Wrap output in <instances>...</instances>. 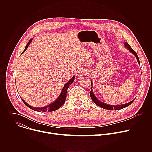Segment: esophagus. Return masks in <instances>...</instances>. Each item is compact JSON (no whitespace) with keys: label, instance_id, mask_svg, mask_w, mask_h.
Segmentation results:
<instances>
[{"label":"esophagus","instance_id":"obj_1","mask_svg":"<svg viewBox=\"0 0 152 152\" xmlns=\"http://www.w3.org/2000/svg\"><path fill=\"white\" fill-rule=\"evenodd\" d=\"M86 74H87V72H86V70L85 69H81L80 70H79L77 74V76L79 77H81L82 76H85L86 75Z\"/></svg>","mask_w":152,"mask_h":152}]
</instances>
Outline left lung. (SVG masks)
I'll list each match as a JSON object with an SVG mask.
<instances>
[{"label":"left lung","instance_id":"obj_1","mask_svg":"<svg viewBox=\"0 0 152 152\" xmlns=\"http://www.w3.org/2000/svg\"><path fill=\"white\" fill-rule=\"evenodd\" d=\"M124 47H125L126 48L128 49V50H129L130 52H131L132 54H134V55L135 56V57H136V58H137V61H138V64H140V60H139V58H138V56L137 53L131 48V46H130V45L128 44V43H127L126 42H124ZM91 86L93 85V81H92V80H91ZM90 95L91 99L92 100L96 103V104H97V106H100V107L103 108V109H104V110H121V109H123V108H124V107H126L129 106L130 104H131L135 100V99H134L132 100V101L129 102H128V103H125V104H118V105H111V104H107V103H103V102H100V101L96 97V96L94 95V93L93 92V89H92V88H91V91H90Z\"/></svg>","mask_w":152,"mask_h":152}]
</instances>
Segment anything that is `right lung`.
I'll use <instances>...</instances> for the list:
<instances>
[{
	"label": "right lung",
	"instance_id": "right-lung-1",
	"mask_svg": "<svg viewBox=\"0 0 152 152\" xmlns=\"http://www.w3.org/2000/svg\"><path fill=\"white\" fill-rule=\"evenodd\" d=\"M32 38H31L29 42H28V44L26 45V46L25 47V50H23V52H22L24 53L26 50L28 49V46L30 45L31 42H32ZM21 53V54H22ZM75 79V76H73L66 83V85H65L64 86V87L61 92V94L59 96V97L53 102H52V103L46 106H44V107H33L31 105H29L28 103H27L23 99H21V100H22L23 102L28 106L29 107V108H31V110H34V111H38V112H52V111H56L57 110H58L59 107H61L64 103L65 101H66V97H67V89L69 88V86L72 85V83L73 82L74 80Z\"/></svg>",
	"mask_w": 152,
	"mask_h": 152
}]
</instances>
